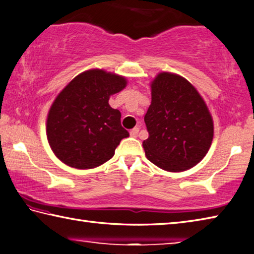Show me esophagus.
I'll return each mask as SVG.
<instances>
[{
	"instance_id": "obj_1",
	"label": "esophagus",
	"mask_w": 254,
	"mask_h": 254,
	"mask_svg": "<svg viewBox=\"0 0 254 254\" xmlns=\"http://www.w3.org/2000/svg\"><path fill=\"white\" fill-rule=\"evenodd\" d=\"M138 133H139V127H134L130 131V135L133 136V138H135V136L138 135Z\"/></svg>"
}]
</instances>
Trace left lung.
<instances>
[{"mask_svg":"<svg viewBox=\"0 0 254 254\" xmlns=\"http://www.w3.org/2000/svg\"><path fill=\"white\" fill-rule=\"evenodd\" d=\"M147 158L168 172L195 166L210 148L214 123L199 92L187 79L162 72L151 83V104L144 115Z\"/></svg>","mask_w":254,"mask_h":254,"instance_id":"left-lung-1","label":"left lung"}]
</instances>
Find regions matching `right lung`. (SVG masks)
Instances as JSON below:
<instances>
[{
  "instance_id": "obj_1",
  "label": "right lung",
  "mask_w": 254,
  "mask_h": 254,
  "mask_svg": "<svg viewBox=\"0 0 254 254\" xmlns=\"http://www.w3.org/2000/svg\"><path fill=\"white\" fill-rule=\"evenodd\" d=\"M123 76L95 69L82 72L60 92L47 116V139L60 160L87 170L110 160L128 132L121 112L108 104L126 88Z\"/></svg>"
}]
</instances>
